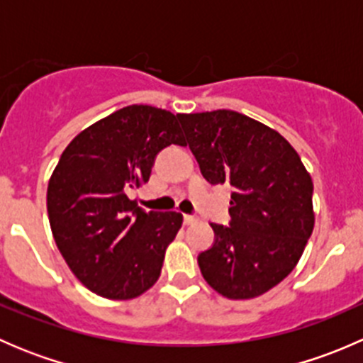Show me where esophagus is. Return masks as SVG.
I'll list each match as a JSON object with an SVG mask.
<instances>
[{"label":"esophagus","mask_w":363,"mask_h":363,"mask_svg":"<svg viewBox=\"0 0 363 363\" xmlns=\"http://www.w3.org/2000/svg\"><path fill=\"white\" fill-rule=\"evenodd\" d=\"M196 221H199V218H195V216L184 214V223H186V225H195Z\"/></svg>","instance_id":"obj_1"}]
</instances>
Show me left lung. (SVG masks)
<instances>
[{
	"label": "left lung",
	"mask_w": 363,
	"mask_h": 363,
	"mask_svg": "<svg viewBox=\"0 0 363 363\" xmlns=\"http://www.w3.org/2000/svg\"><path fill=\"white\" fill-rule=\"evenodd\" d=\"M177 119L203 177L233 188L230 226L211 223L216 240L199 255L203 279L226 298L263 295L295 269L313 233V179L283 135L244 113Z\"/></svg>",
	"instance_id": "1"
}]
</instances>
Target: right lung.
Returning <instances> with one entry per match:
<instances>
[{"instance_id":"1","label":"right lung","mask_w":363,"mask_h":363,"mask_svg":"<svg viewBox=\"0 0 363 363\" xmlns=\"http://www.w3.org/2000/svg\"><path fill=\"white\" fill-rule=\"evenodd\" d=\"M182 145L177 116L130 105L80 131L47 188L57 250L93 294L130 300L158 281L164 251L182 225L179 212H145L128 199L149 181L156 155Z\"/></svg>"}]
</instances>
